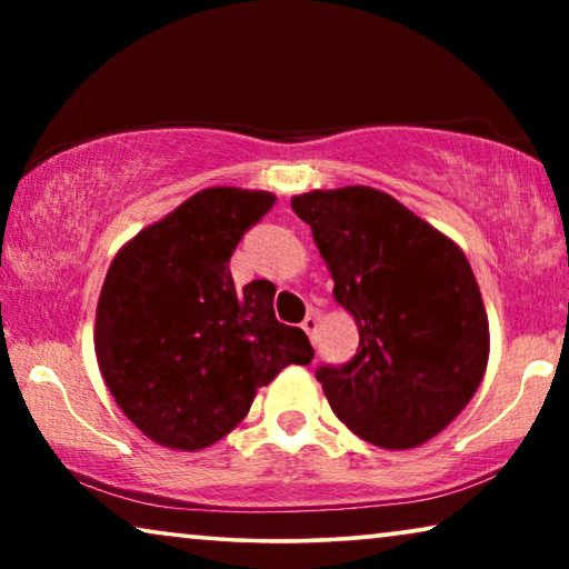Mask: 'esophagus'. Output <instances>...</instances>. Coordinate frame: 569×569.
I'll return each mask as SVG.
<instances>
[{"label": "esophagus", "mask_w": 569, "mask_h": 569, "mask_svg": "<svg viewBox=\"0 0 569 569\" xmlns=\"http://www.w3.org/2000/svg\"><path fill=\"white\" fill-rule=\"evenodd\" d=\"M301 329H303V331L313 339L316 329H319V313H316V311H308V313H306V319L301 321Z\"/></svg>", "instance_id": "esophagus-1"}]
</instances>
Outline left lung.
Masks as SVG:
<instances>
[{
	"label": "left lung",
	"mask_w": 569,
	"mask_h": 569,
	"mask_svg": "<svg viewBox=\"0 0 569 569\" xmlns=\"http://www.w3.org/2000/svg\"><path fill=\"white\" fill-rule=\"evenodd\" d=\"M356 326L351 361L321 363L331 409L356 437L411 449L437 437L475 397L489 323L467 256L437 228L373 188L291 200Z\"/></svg>",
	"instance_id": "1"
}]
</instances>
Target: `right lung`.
<instances>
[{"label":"right lung","mask_w":569,"mask_h":569,"mask_svg":"<svg viewBox=\"0 0 569 569\" xmlns=\"http://www.w3.org/2000/svg\"><path fill=\"white\" fill-rule=\"evenodd\" d=\"M276 198L208 188L140 230L104 278L94 353L110 393L142 435L196 451L246 417L256 389L311 363L308 336L273 313L276 288L236 291L230 256Z\"/></svg>","instance_id":"1"}]
</instances>
